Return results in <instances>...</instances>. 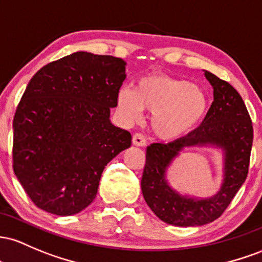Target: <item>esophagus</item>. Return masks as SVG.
Instances as JSON below:
<instances>
[{
  "label": "esophagus",
  "mask_w": 262,
  "mask_h": 262,
  "mask_svg": "<svg viewBox=\"0 0 262 262\" xmlns=\"http://www.w3.org/2000/svg\"><path fill=\"white\" fill-rule=\"evenodd\" d=\"M132 143H134L135 146L143 147V146L146 145V139H145V136H143L142 134H135L134 136H132Z\"/></svg>",
  "instance_id": "esophagus-1"
}]
</instances>
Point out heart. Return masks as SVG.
Returning <instances> with one entry per match:
<instances>
[{"instance_id": "b5f03b06", "label": "heart", "mask_w": 262, "mask_h": 262, "mask_svg": "<svg viewBox=\"0 0 262 262\" xmlns=\"http://www.w3.org/2000/svg\"><path fill=\"white\" fill-rule=\"evenodd\" d=\"M208 96L187 79L152 73L139 79L136 90L123 86L117 94V106L126 119L140 117L143 108L151 111L152 131L161 140L186 136L204 120Z\"/></svg>"}]
</instances>
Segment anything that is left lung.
I'll use <instances>...</instances> for the list:
<instances>
[{"instance_id":"obj_1","label":"left lung","mask_w":262,"mask_h":262,"mask_svg":"<svg viewBox=\"0 0 262 262\" xmlns=\"http://www.w3.org/2000/svg\"><path fill=\"white\" fill-rule=\"evenodd\" d=\"M204 75L213 86L214 101L202 125L173 142L147 147L141 181L143 198L156 215L167 224L184 228L208 224L224 213L248 177L254 137L251 119L240 94L210 72L205 70ZM195 145L218 146L225 155V179L220 192L210 199L179 195L165 179L172 160L186 146Z\"/></svg>"}]
</instances>
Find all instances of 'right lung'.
Segmentation results:
<instances>
[{
	"instance_id": "obj_1",
	"label": "right lung",
	"mask_w": 262,
	"mask_h": 262,
	"mask_svg": "<svg viewBox=\"0 0 262 262\" xmlns=\"http://www.w3.org/2000/svg\"><path fill=\"white\" fill-rule=\"evenodd\" d=\"M126 61L76 52L29 80L13 117V170L40 209L68 216L95 199L105 166L131 146L110 121Z\"/></svg>"
}]
</instances>
